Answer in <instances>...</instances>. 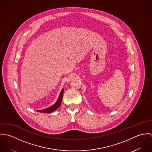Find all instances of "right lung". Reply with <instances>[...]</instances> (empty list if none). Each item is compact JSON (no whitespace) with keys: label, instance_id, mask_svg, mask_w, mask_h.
<instances>
[{"label":"right lung","instance_id":"right-lung-1","mask_svg":"<svg viewBox=\"0 0 152 152\" xmlns=\"http://www.w3.org/2000/svg\"><path fill=\"white\" fill-rule=\"evenodd\" d=\"M63 92H64V90H62L61 92H60L57 101V102L52 106H51L50 107L48 108L44 109L42 110H37V112H42V113H49L50 112H52L53 111H54L55 110H56L58 108L61 104V101H62V99H63Z\"/></svg>","mask_w":152,"mask_h":152}]
</instances>
